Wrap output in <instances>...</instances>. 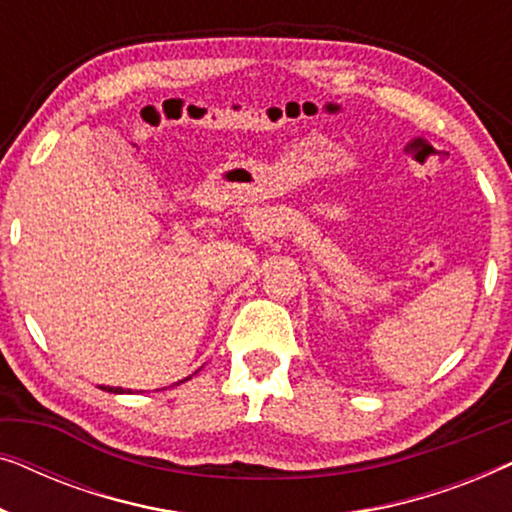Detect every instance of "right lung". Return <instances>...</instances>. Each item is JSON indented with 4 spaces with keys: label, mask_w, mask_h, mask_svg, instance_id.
I'll use <instances>...</instances> for the list:
<instances>
[{
    "label": "right lung",
    "mask_w": 512,
    "mask_h": 512,
    "mask_svg": "<svg viewBox=\"0 0 512 512\" xmlns=\"http://www.w3.org/2000/svg\"><path fill=\"white\" fill-rule=\"evenodd\" d=\"M107 391H111V394H123V389H118V387H104Z\"/></svg>",
    "instance_id": "1"
}]
</instances>
